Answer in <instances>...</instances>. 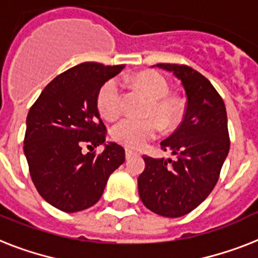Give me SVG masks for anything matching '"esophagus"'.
Instances as JSON below:
<instances>
[{
    "instance_id": "1",
    "label": "esophagus",
    "mask_w": 258,
    "mask_h": 258,
    "mask_svg": "<svg viewBox=\"0 0 258 258\" xmlns=\"http://www.w3.org/2000/svg\"><path fill=\"white\" fill-rule=\"evenodd\" d=\"M135 155V152H134L133 150H130V148H125V158L130 159L131 156H134Z\"/></svg>"
}]
</instances>
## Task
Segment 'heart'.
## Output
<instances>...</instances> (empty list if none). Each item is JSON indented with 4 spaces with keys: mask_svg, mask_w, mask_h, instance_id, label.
Returning <instances> with one entry per match:
<instances>
[{
    "mask_svg": "<svg viewBox=\"0 0 258 258\" xmlns=\"http://www.w3.org/2000/svg\"><path fill=\"white\" fill-rule=\"evenodd\" d=\"M128 82L150 98V103L144 108V120L123 119L111 130V138L116 143L128 148H142L154 140L159 134V125L168 128L179 114V102L169 96L168 81L156 71H142L127 78ZM98 110L102 116L108 120L118 119L123 112V87L118 78L104 82L98 93Z\"/></svg>",
    "mask_w": 258,
    "mask_h": 258,
    "instance_id": "obj_1",
    "label": "heart"
}]
</instances>
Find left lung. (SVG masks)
I'll return each instance as SVG.
<instances>
[{"instance_id": "obj_1", "label": "left lung", "mask_w": 258, "mask_h": 258, "mask_svg": "<svg viewBox=\"0 0 258 258\" xmlns=\"http://www.w3.org/2000/svg\"><path fill=\"white\" fill-rule=\"evenodd\" d=\"M181 81L187 106L183 122L160 143L176 159L144 156L146 168L138 177L139 196L150 211L180 217L202 204L216 185L229 152L227 110L212 83L187 64L158 63Z\"/></svg>"}]
</instances>
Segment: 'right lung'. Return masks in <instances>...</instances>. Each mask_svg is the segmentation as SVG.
Instances as JSON below:
<instances>
[{
    "instance_id": "obj_1",
    "label": "right lung",
    "mask_w": 258,
    "mask_h": 258,
    "mask_svg": "<svg viewBox=\"0 0 258 258\" xmlns=\"http://www.w3.org/2000/svg\"><path fill=\"white\" fill-rule=\"evenodd\" d=\"M124 64L85 62L56 75L29 110L24 152L38 194L63 212L93 207L110 175L124 162V148L106 144L98 93ZM90 151L84 154L83 148Z\"/></svg>"
}]
</instances>
